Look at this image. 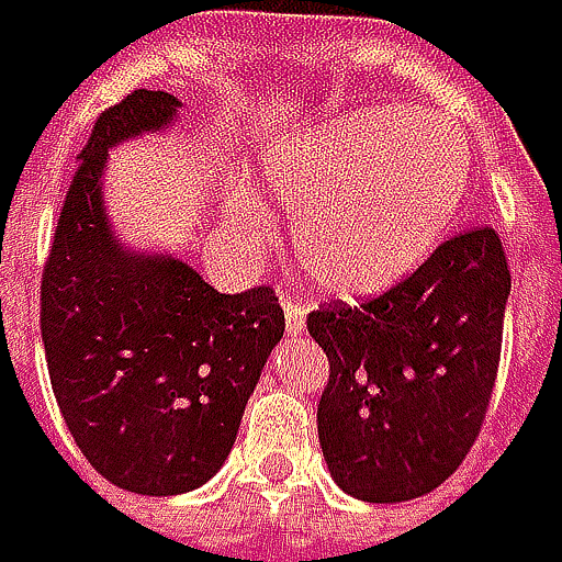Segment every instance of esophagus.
I'll list each match as a JSON object with an SVG mask.
<instances>
[{"label": "esophagus", "mask_w": 562, "mask_h": 562, "mask_svg": "<svg viewBox=\"0 0 562 562\" xmlns=\"http://www.w3.org/2000/svg\"><path fill=\"white\" fill-rule=\"evenodd\" d=\"M282 312H285V331H289V335H299V331L305 328V308H302L292 295H285V299H282Z\"/></svg>", "instance_id": "obj_1"}]
</instances>
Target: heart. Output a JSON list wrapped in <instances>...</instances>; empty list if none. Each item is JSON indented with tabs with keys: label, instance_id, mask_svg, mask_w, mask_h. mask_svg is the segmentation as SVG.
<instances>
[{
	"label": "heart",
	"instance_id": "1",
	"mask_svg": "<svg viewBox=\"0 0 562 562\" xmlns=\"http://www.w3.org/2000/svg\"><path fill=\"white\" fill-rule=\"evenodd\" d=\"M472 181L465 133L406 106L358 110L302 133L267 162V188L289 214L299 270L335 295H371L409 277L449 234ZM231 221L267 224L247 188Z\"/></svg>",
	"mask_w": 562,
	"mask_h": 562
}]
</instances>
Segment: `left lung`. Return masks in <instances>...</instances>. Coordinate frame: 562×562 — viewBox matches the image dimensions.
<instances>
[{"label": "left lung", "mask_w": 562, "mask_h": 562, "mask_svg": "<svg viewBox=\"0 0 562 562\" xmlns=\"http://www.w3.org/2000/svg\"><path fill=\"white\" fill-rule=\"evenodd\" d=\"M507 295L505 247L485 224L439 244L378 299L308 312L328 355L318 442L341 492L409 502L462 465L495 391Z\"/></svg>", "instance_id": "left-lung-1"}]
</instances>
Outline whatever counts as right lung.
I'll return each instance as SVG.
<instances>
[{
  "instance_id": "right-lung-1",
  "label": "right lung",
  "mask_w": 562,
  "mask_h": 562,
  "mask_svg": "<svg viewBox=\"0 0 562 562\" xmlns=\"http://www.w3.org/2000/svg\"><path fill=\"white\" fill-rule=\"evenodd\" d=\"M178 106L166 90H133L97 116L42 273V341L77 449L116 488L156 498L224 465L285 331L270 285L217 292L178 257L136 254L110 227L106 153L169 130Z\"/></svg>"
}]
</instances>
